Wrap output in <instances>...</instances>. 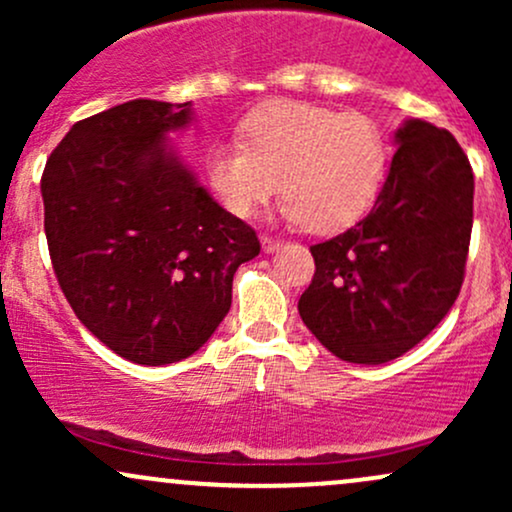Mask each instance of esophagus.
<instances>
[{"instance_id": "obj_1", "label": "esophagus", "mask_w": 512, "mask_h": 512, "mask_svg": "<svg viewBox=\"0 0 512 512\" xmlns=\"http://www.w3.org/2000/svg\"><path fill=\"white\" fill-rule=\"evenodd\" d=\"M279 245H281V240H279V238L262 236V250H264V252H274V250H279Z\"/></svg>"}]
</instances>
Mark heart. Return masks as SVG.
I'll return each instance as SVG.
<instances>
[{"label": "heart", "mask_w": 512, "mask_h": 512, "mask_svg": "<svg viewBox=\"0 0 512 512\" xmlns=\"http://www.w3.org/2000/svg\"><path fill=\"white\" fill-rule=\"evenodd\" d=\"M240 142L204 156L211 190L238 219H250L281 185V214L310 233L351 226L378 199L390 163L383 125L305 101H272L243 117Z\"/></svg>", "instance_id": "obj_1"}]
</instances>
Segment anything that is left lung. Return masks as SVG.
I'll return each instance as SVG.
<instances>
[{
	"label": "left lung",
	"mask_w": 512,
	"mask_h": 512,
	"mask_svg": "<svg viewBox=\"0 0 512 512\" xmlns=\"http://www.w3.org/2000/svg\"><path fill=\"white\" fill-rule=\"evenodd\" d=\"M375 207L310 248L315 274L298 301L334 356L378 366L407 354L448 315L464 281L474 175L448 129L407 120Z\"/></svg>",
	"instance_id": "left-lung-1"
}]
</instances>
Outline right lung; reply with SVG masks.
Here are the masks:
<instances>
[{
  "label": "right lung",
  "instance_id": "right-lung-1",
  "mask_svg": "<svg viewBox=\"0 0 512 512\" xmlns=\"http://www.w3.org/2000/svg\"><path fill=\"white\" fill-rule=\"evenodd\" d=\"M192 103L127 101L79 120L45 163V236L60 289L117 356H192L231 310L233 274L260 240L168 144Z\"/></svg>",
  "mask_w": 512,
  "mask_h": 512
}]
</instances>
